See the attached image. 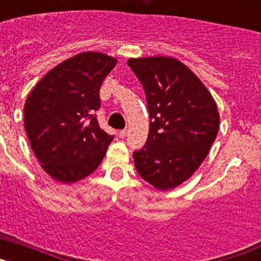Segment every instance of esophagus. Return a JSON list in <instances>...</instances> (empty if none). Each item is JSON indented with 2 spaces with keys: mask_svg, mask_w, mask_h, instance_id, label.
Wrapping results in <instances>:
<instances>
[{
  "mask_svg": "<svg viewBox=\"0 0 261 261\" xmlns=\"http://www.w3.org/2000/svg\"><path fill=\"white\" fill-rule=\"evenodd\" d=\"M126 135H128V130H126V129H123V130H120V132H119V137L120 138L126 137Z\"/></svg>",
  "mask_w": 261,
  "mask_h": 261,
  "instance_id": "1",
  "label": "esophagus"
}]
</instances>
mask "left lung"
<instances>
[{
	"label": "left lung",
	"mask_w": 261,
	"mask_h": 261,
	"mask_svg": "<svg viewBox=\"0 0 261 261\" xmlns=\"http://www.w3.org/2000/svg\"><path fill=\"white\" fill-rule=\"evenodd\" d=\"M128 65L142 84L150 116L146 144L133 153L136 170L156 190H172L208 155L220 126L217 105L179 60L140 57Z\"/></svg>",
	"instance_id": "left-lung-1"
}]
</instances>
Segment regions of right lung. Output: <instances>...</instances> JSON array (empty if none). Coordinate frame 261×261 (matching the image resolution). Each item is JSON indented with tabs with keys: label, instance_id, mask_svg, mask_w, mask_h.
Listing matches in <instances>:
<instances>
[{
	"label": "right lung",
	"instance_id": "obj_1",
	"mask_svg": "<svg viewBox=\"0 0 261 261\" xmlns=\"http://www.w3.org/2000/svg\"><path fill=\"white\" fill-rule=\"evenodd\" d=\"M117 60L84 52L49 70L24 103V129L41 167L55 180L74 183L94 172L114 140L100 129L99 90Z\"/></svg>",
	"mask_w": 261,
	"mask_h": 261
}]
</instances>
